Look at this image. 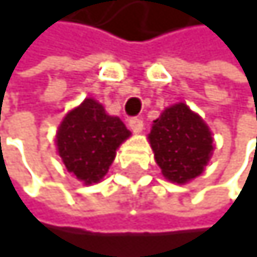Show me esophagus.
Segmentation results:
<instances>
[{
	"label": "esophagus",
	"instance_id": "esophagus-1",
	"mask_svg": "<svg viewBox=\"0 0 257 257\" xmlns=\"http://www.w3.org/2000/svg\"><path fill=\"white\" fill-rule=\"evenodd\" d=\"M128 127H130L132 132L140 134V132L143 130V120L140 117H132V119H128Z\"/></svg>",
	"mask_w": 257,
	"mask_h": 257
}]
</instances>
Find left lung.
I'll list each match as a JSON object with an SVG mask.
<instances>
[{
	"instance_id": "8db88e82",
	"label": "left lung",
	"mask_w": 257,
	"mask_h": 257,
	"mask_svg": "<svg viewBox=\"0 0 257 257\" xmlns=\"http://www.w3.org/2000/svg\"><path fill=\"white\" fill-rule=\"evenodd\" d=\"M150 143L162 175L175 183L201 174L214 150L209 128L183 103L167 107L154 120Z\"/></svg>"
}]
</instances>
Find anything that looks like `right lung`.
<instances>
[{"label": "right lung", "mask_w": 257, "mask_h": 257, "mask_svg": "<svg viewBox=\"0 0 257 257\" xmlns=\"http://www.w3.org/2000/svg\"><path fill=\"white\" fill-rule=\"evenodd\" d=\"M128 137L119 117L107 115L103 106L88 98L64 117L56 145L67 171L90 185L106 175L115 150Z\"/></svg>", "instance_id": "obj_1"}]
</instances>
